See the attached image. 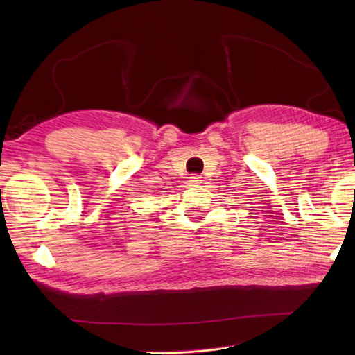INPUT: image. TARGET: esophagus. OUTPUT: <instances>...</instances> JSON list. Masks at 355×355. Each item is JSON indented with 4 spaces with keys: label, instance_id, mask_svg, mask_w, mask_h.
Wrapping results in <instances>:
<instances>
[{
    "label": "esophagus",
    "instance_id": "esophagus-1",
    "mask_svg": "<svg viewBox=\"0 0 355 355\" xmlns=\"http://www.w3.org/2000/svg\"><path fill=\"white\" fill-rule=\"evenodd\" d=\"M202 177L201 175H198V173H192V175L189 177V182L192 183V184H200L202 180H201Z\"/></svg>",
    "mask_w": 355,
    "mask_h": 355
}]
</instances>
